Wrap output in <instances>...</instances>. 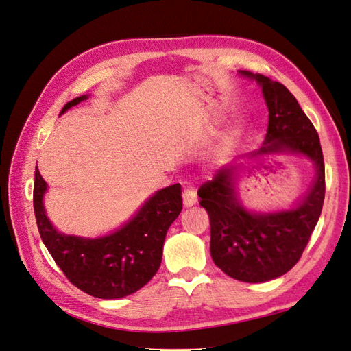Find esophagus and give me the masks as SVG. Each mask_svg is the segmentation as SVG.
I'll use <instances>...</instances> for the list:
<instances>
[{"mask_svg": "<svg viewBox=\"0 0 351 351\" xmlns=\"http://www.w3.org/2000/svg\"><path fill=\"white\" fill-rule=\"evenodd\" d=\"M182 196L184 207H192V205H195L196 201H198V196H196V192L193 189H184Z\"/></svg>", "mask_w": 351, "mask_h": 351, "instance_id": "1", "label": "esophagus"}]
</instances>
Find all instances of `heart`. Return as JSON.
<instances>
[{"label": "heart", "mask_w": 351, "mask_h": 351, "mask_svg": "<svg viewBox=\"0 0 351 351\" xmlns=\"http://www.w3.org/2000/svg\"><path fill=\"white\" fill-rule=\"evenodd\" d=\"M235 140H237V132H235V131L228 132V134L223 136V146H225L226 149L230 147V146H232V144L235 143Z\"/></svg>", "instance_id": "b5f03b06"}]
</instances>
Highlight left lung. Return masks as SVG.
Instances as JSON below:
<instances>
[{
	"label": "left lung",
	"mask_w": 351,
	"mask_h": 351,
	"mask_svg": "<svg viewBox=\"0 0 351 351\" xmlns=\"http://www.w3.org/2000/svg\"><path fill=\"white\" fill-rule=\"evenodd\" d=\"M261 84L269 111L263 146L252 153H295L311 159L315 178L295 208L252 213L235 193L238 167L220 168L198 191L210 217V253L217 267L244 283H263L292 269L317 225L324 201V162L317 131L289 89L262 74L241 71Z\"/></svg>",
	"instance_id": "8db88e82"
}]
</instances>
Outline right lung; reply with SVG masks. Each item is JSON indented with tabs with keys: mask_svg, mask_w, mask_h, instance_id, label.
I'll list each match as a JSON object with an SVG mask.
<instances>
[{
	"mask_svg": "<svg viewBox=\"0 0 351 351\" xmlns=\"http://www.w3.org/2000/svg\"><path fill=\"white\" fill-rule=\"evenodd\" d=\"M86 98L83 95L66 102L61 113ZM46 189L47 183L36 168L34 213L38 232L58 267L75 287L95 298L117 299L140 290L156 274L168 228L182 211L180 184L158 191L126 225L93 240L58 232L43 205Z\"/></svg>",
	"mask_w": 351,
	"mask_h": 351,
	"instance_id": "add662e5",
	"label": "right lung"
}]
</instances>
